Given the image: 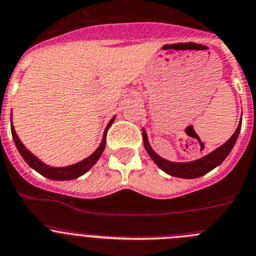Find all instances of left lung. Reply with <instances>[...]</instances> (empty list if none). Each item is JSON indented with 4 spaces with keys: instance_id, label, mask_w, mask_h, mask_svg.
<instances>
[{
    "instance_id": "1",
    "label": "left lung",
    "mask_w": 256,
    "mask_h": 256,
    "mask_svg": "<svg viewBox=\"0 0 256 256\" xmlns=\"http://www.w3.org/2000/svg\"><path fill=\"white\" fill-rule=\"evenodd\" d=\"M241 130V122L238 124V128L234 132V135L231 136L230 139L225 142L224 145H221L220 148H217L216 150H214L212 152L207 154L206 156L197 159V160L188 162V163H173V162H168L166 159H163L162 156L156 154L154 150L150 146L149 142H148V135L145 132V130L142 128V139H144V146L145 150L148 152V154L150 155L154 163L156 164L162 170H164L166 173H168L169 176H178V178H198V176H204L206 173H208L210 170H212L214 168H216L217 166L225 160L226 156L230 154V152L232 150L234 145H235L236 140H238V132Z\"/></svg>"
}]
</instances>
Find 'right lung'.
I'll use <instances>...</instances> for the list:
<instances>
[{
    "instance_id": "right-lung-1",
    "label": "right lung",
    "mask_w": 256,
    "mask_h": 256,
    "mask_svg": "<svg viewBox=\"0 0 256 256\" xmlns=\"http://www.w3.org/2000/svg\"><path fill=\"white\" fill-rule=\"evenodd\" d=\"M114 116L112 117L111 121H110L108 125H107L106 130H104V138H102L101 144H100V146L97 148V150H96L93 154H90V156L86 158L84 160L80 162V163L73 164V166H62V168L46 166V164H44L42 162H40L32 152H28V150L26 149L25 145H24L22 142H20V139H18V134H16L15 128H14L12 122H11V132H12L14 142H15V145L16 148H18V152H20L21 156L24 158V160H25L31 168L35 169V170H36L38 173L42 174V176H46V178L49 179H52V180H70V179H76L78 178V176H83L86 172L90 170V169L97 163V160L100 159L101 154L104 152V146H106V134L107 130L110 128V126L114 122ZM11 121H12V114H11Z\"/></svg>"
}]
</instances>
